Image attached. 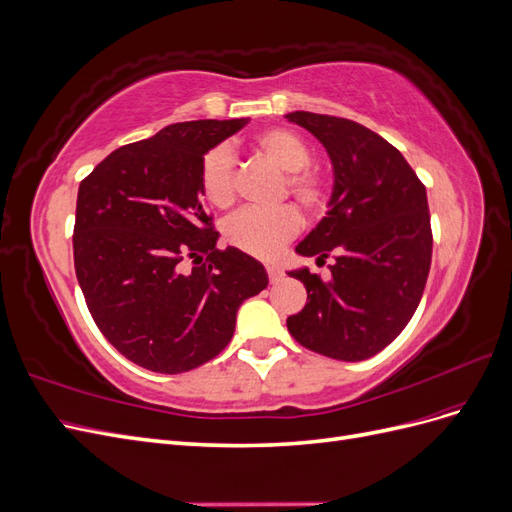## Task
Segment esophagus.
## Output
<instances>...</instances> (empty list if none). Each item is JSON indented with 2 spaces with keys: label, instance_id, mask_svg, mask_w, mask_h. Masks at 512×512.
Instances as JSON below:
<instances>
[{
  "label": "esophagus",
  "instance_id": "esophagus-1",
  "mask_svg": "<svg viewBox=\"0 0 512 512\" xmlns=\"http://www.w3.org/2000/svg\"><path fill=\"white\" fill-rule=\"evenodd\" d=\"M267 273H269V280L271 282H277L282 277V269L277 265H267Z\"/></svg>",
  "mask_w": 512,
  "mask_h": 512
}]
</instances>
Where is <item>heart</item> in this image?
Here are the masks:
<instances>
[{"label": "heart", "instance_id": "b5f03b06", "mask_svg": "<svg viewBox=\"0 0 512 512\" xmlns=\"http://www.w3.org/2000/svg\"><path fill=\"white\" fill-rule=\"evenodd\" d=\"M252 147L262 158L284 170L280 196H292L309 211L318 213L329 203V185L312 162V147L288 128H269L254 136ZM198 188L209 205L228 209L237 196L235 158L226 147L209 149L198 166ZM303 218L286 203L273 209H243L224 224V239L237 250L258 258H271L299 235Z\"/></svg>", "mask_w": 512, "mask_h": 512}]
</instances>
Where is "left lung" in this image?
Wrapping results in <instances>:
<instances>
[{
  "mask_svg": "<svg viewBox=\"0 0 512 512\" xmlns=\"http://www.w3.org/2000/svg\"><path fill=\"white\" fill-rule=\"evenodd\" d=\"M333 162L329 211L297 245L301 256L333 254L331 280L290 271L307 303L286 320L307 350L337 361H365L406 329L431 267V222L423 181L406 158L361 123L294 111Z\"/></svg>",
  "mask_w": 512,
  "mask_h": 512,
  "instance_id": "left-lung-1",
  "label": "left lung"
}]
</instances>
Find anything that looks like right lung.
Masks as SVG:
<instances>
[{
    "label": "right lung",
    "instance_id": "add662e5",
    "mask_svg": "<svg viewBox=\"0 0 512 512\" xmlns=\"http://www.w3.org/2000/svg\"><path fill=\"white\" fill-rule=\"evenodd\" d=\"M245 123H173L115 149L79 185L72 247L89 314L126 359L158 374L218 356L239 305L269 284L258 260L215 247L198 188L205 153Z\"/></svg>",
    "mask_w": 512,
    "mask_h": 512
}]
</instances>
